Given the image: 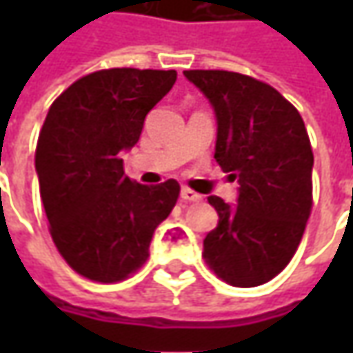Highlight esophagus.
Wrapping results in <instances>:
<instances>
[{
  "mask_svg": "<svg viewBox=\"0 0 353 353\" xmlns=\"http://www.w3.org/2000/svg\"><path fill=\"white\" fill-rule=\"evenodd\" d=\"M181 198H183L184 202H198L202 196L196 194L194 190H190V188H183V190H181Z\"/></svg>",
  "mask_w": 353,
  "mask_h": 353,
  "instance_id": "1",
  "label": "esophagus"
}]
</instances>
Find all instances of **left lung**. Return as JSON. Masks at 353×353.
<instances>
[{
	"instance_id": "8db88e82",
	"label": "left lung",
	"mask_w": 353,
	"mask_h": 353,
	"mask_svg": "<svg viewBox=\"0 0 353 353\" xmlns=\"http://www.w3.org/2000/svg\"><path fill=\"white\" fill-rule=\"evenodd\" d=\"M216 114V163L237 181V204L208 196L218 225L204 259L234 287H257L291 261L312 208L314 157L305 121L277 90L228 70H184Z\"/></svg>"
}]
</instances>
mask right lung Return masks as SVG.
I'll return each instance as SVG.
<instances>
[{
	"label": "right lung",
	"instance_id": "obj_1",
	"mask_svg": "<svg viewBox=\"0 0 353 353\" xmlns=\"http://www.w3.org/2000/svg\"><path fill=\"white\" fill-rule=\"evenodd\" d=\"M174 82L176 70H100L48 110L34 153L41 200L57 250L92 281L116 283L137 271L176 204V181L133 183L121 159Z\"/></svg>",
	"mask_w": 353,
	"mask_h": 353
}]
</instances>
